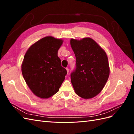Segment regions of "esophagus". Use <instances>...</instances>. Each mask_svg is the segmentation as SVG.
Instances as JSON below:
<instances>
[{
    "mask_svg": "<svg viewBox=\"0 0 134 134\" xmlns=\"http://www.w3.org/2000/svg\"><path fill=\"white\" fill-rule=\"evenodd\" d=\"M66 71L68 72H68H69V69H68V68H66Z\"/></svg>",
    "mask_w": 134,
    "mask_h": 134,
    "instance_id": "1",
    "label": "esophagus"
}]
</instances>
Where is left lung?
Instances as JSON below:
<instances>
[{
    "mask_svg": "<svg viewBox=\"0 0 134 134\" xmlns=\"http://www.w3.org/2000/svg\"><path fill=\"white\" fill-rule=\"evenodd\" d=\"M70 45L76 58V68L70 75L75 92L83 98H92L103 90L108 79L107 54L90 37L72 38Z\"/></svg>",
    "mask_w": 134,
    "mask_h": 134,
    "instance_id": "obj_1",
    "label": "left lung"
}]
</instances>
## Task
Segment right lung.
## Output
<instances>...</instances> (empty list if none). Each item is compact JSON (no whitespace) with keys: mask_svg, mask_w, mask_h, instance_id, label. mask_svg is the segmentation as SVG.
Wrapping results in <instances>:
<instances>
[{"mask_svg":"<svg viewBox=\"0 0 134 134\" xmlns=\"http://www.w3.org/2000/svg\"><path fill=\"white\" fill-rule=\"evenodd\" d=\"M63 40L46 36L28 48L22 64V72L28 87L41 98L56 94L67 74L61 65L58 51Z\"/></svg>","mask_w":134,"mask_h":134,"instance_id":"right-lung-1","label":"right lung"}]
</instances>
